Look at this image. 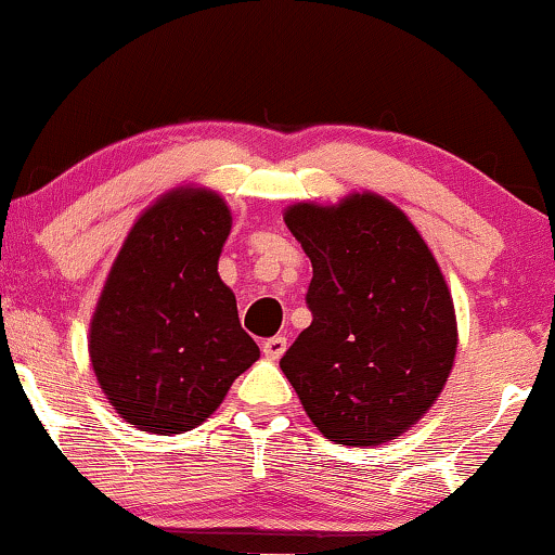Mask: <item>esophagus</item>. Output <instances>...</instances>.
I'll return each mask as SVG.
<instances>
[{
    "mask_svg": "<svg viewBox=\"0 0 555 555\" xmlns=\"http://www.w3.org/2000/svg\"><path fill=\"white\" fill-rule=\"evenodd\" d=\"M285 348H287V338L285 336H272V338H268L262 344V353H264V359L278 361L280 356L285 353Z\"/></svg>",
    "mask_w": 555,
    "mask_h": 555,
    "instance_id": "34e87169",
    "label": "esophagus"
}]
</instances>
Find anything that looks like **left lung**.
Instances as JSON below:
<instances>
[{
	"label": "left lung",
	"mask_w": 555,
	"mask_h": 555,
	"mask_svg": "<svg viewBox=\"0 0 555 555\" xmlns=\"http://www.w3.org/2000/svg\"><path fill=\"white\" fill-rule=\"evenodd\" d=\"M313 264V323L280 369L325 439L374 447L397 439L442 393L457 351L452 295L427 242L384 196L285 211Z\"/></svg>",
	"instance_id": "1"
}]
</instances>
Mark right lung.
Listing matches in <instances>:
<instances>
[{
    "label": "right lung",
    "instance_id": "right-lung-1",
    "mask_svg": "<svg viewBox=\"0 0 555 555\" xmlns=\"http://www.w3.org/2000/svg\"><path fill=\"white\" fill-rule=\"evenodd\" d=\"M232 215L209 189H177L131 227L90 321V363L113 409L154 435L202 424L260 359L217 272Z\"/></svg>",
    "mask_w": 555,
    "mask_h": 555
}]
</instances>
